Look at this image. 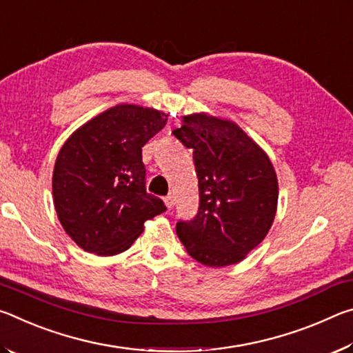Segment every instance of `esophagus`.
Wrapping results in <instances>:
<instances>
[{"instance_id": "obj_1", "label": "esophagus", "mask_w": 353, "mask_h": 353, "mask_svg": "<svg viewBox=\"0 0 353 353\" xmlns=\"http://www.w3.org/2000/svg\"><path fill=\"white\" fill-rule=\"evenodd\" d=\"M163 201H165V205L168 207L170 210H171L172 207H174V198H172V196H166V198H165Z\"/></svg>"}]
</instances>
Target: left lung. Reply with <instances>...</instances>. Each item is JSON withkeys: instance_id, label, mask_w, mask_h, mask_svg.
Wrapping results in <instances>:
<instances>
[{"instance_id": "obj_1", "label": "left lung", "mask_w": 353, "mask_h": 353, "mask_svg": "<svg viewBox=\"0 0 353 353\" xmlns=\"http://www.w3.org/2000/svg\"><path fill=\"white\" fill-rule=\"evenodd\" d=\"M172 135L193 149L199 212L179 221L187 252L210 268L240 263L265 240L277 212L279 182L268 154L230 119L199 112Z\"/></svg>"}]
</instances>
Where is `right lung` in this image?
<instances>
[{"label":"right lung","instance_id":"add662e5","mask_svg":"<svg viewBox=\"0 0 353 353\" xmlns=\"http://www.w3.org/2000/svg\"><path fill=\"white\" fill-rule=\"evenodd\" d=\"M166 119L152 107L118 104L63 143L52 171V199L63 230L85 252H124L146 221L166 210L162 199L146 193L141 162V148Z\"/></svg>","mask_w":353,"mask_h":353}]
</instances>
